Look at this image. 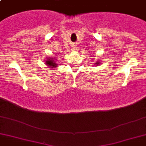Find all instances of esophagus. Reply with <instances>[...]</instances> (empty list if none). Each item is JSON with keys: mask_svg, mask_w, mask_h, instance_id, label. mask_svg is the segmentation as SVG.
<instances>
[{"mask_svg": "<svg viewBox=\"0 0 146 146\" xmlns=\"http://www.w3.org/2000/svg\"><path fill=\"white\" fill-rule=\"evenodd\" d=\"M73 48H75V47H74V46H73Z\"/></svg>", "mask_w": 146, "mask_h": 146, "instance_id": "esophagus-1", "label": "esophagus"}]
</instances>
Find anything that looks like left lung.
Masks as SVG:
<instances>
[{
  "mask_svg": "<svg viewBox=\"0 0 146 146\" xmlns=\"http://www.w3.org/2000/svg\"><path fill=\"white\" fill-rule=\"evenodd\" d=\"M96 64H97V65H98V62H97V63H96Z\"/></svg>",
  "mask_w": 146,
  "mask_h": 146,
  "instance_id": "left-lung-1",
  "label": "left lung"
}]
</instances>
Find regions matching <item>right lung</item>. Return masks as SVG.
Returning a JSON list of instances; mask_svg holds the SVG:
<instances>
[{
	"label": "right lung",
	"instance_id": "obj_1",
	"mask_svg": "<svg viewBox=\"0 0 146 146\" xmlns=\"http://www.w3.org/2000/svg\"><path fill=\"white\" fill-rule=\"evenodd\" d=\"M54 58H49L48 60H47L46 64L47 65L50 67V68H53V67H55V66H57V64H55V61L54 60Z\"/></svg>",
	"mask_w": 146,
	"mask_h": 146
}]
</instances>
